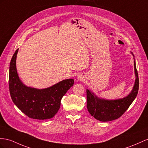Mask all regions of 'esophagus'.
I'll return each instance as SVG.
<instances>
[{
    "instance_id": "1",
    "label": "esophagus",
    "mask_w": 148,
    "mask_h": 148,
    "mask_svg": "<svg viewBox=\"0 0 148 148\" xmlns=\"http://www.w3.org/2000/svg\"><path fill=\"white\" fill-rule=\"evenodd\" d=\"M79 79H80V77H79Z\"/></svg>"
}]
</instances>
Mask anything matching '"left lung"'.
<instances>
[{
    "label": "left lung",
    "instance_id": "8db88e82",
    "mask_svg": "<svg viewBox=\"0 0 148 148\" xmlns=\"http://www.w3.org/2000/svg\"><path fill=\"white\" fill-rule=\"evenodd\" d=\"M136 81L133 89L129 95L117 100L101 99L89 90H86L87 108L90 115L100 121H110L118 119L130 106L137 96L139 90V77L134 60Z\"/></svg>",
    "mask_w": 148,
    "mask_h": 148
}]
</instances>
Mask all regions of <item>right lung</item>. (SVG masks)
Masks as SVG:
<instances>
[{
	"label": "right lung",
	"instance_id": "add662e5",
	"mask_svg": "<svg viewBox=\"0 0 148 148\" xmlns=\"http://www.w3.org/2000/svg\"><path fill=\"white\" fill-rule=\"evenodd\" d=\"M18 49L10 60L9 75V91L14 103L30 118L44 120L52 118L60 106V101L74 84V79L60 81L50 88L37 89L24 85L16 69Z\"/></svg>",
	"mask_w": 148,
	"mask_h": 148
}]
</instances>
